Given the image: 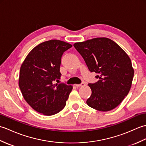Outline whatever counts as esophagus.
<instances>
[{
    "mask_svg": "<svg viewBox=\"0 0 146 146\" xmlns=\"http://www.w3.org/2000/svg\"><path fill=\"white\" fill-rule=\"evenodd\" d=\"M76 87H80V86H85V83H82L81 84H79V85H75Z\"/></svg>",
    "mask_w": 146,
    "mask_h": 146,
    "instance_id": "1",
    "label": "esophagus"
}]
</instances>
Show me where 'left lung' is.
<instances>
[{
	"instance_id": "8db88e82",
	"label": "left lung",
	"mask_w": 146,
	"mask_h": 146,
	"mask_svg": "<svg viewBox=\"0 0 146 146\" xmlns=\"http://www.w3.org/2000/svg\"><path fill=\"white\" fill-rule=\"evenodd\" d=\"M73 46L89 70L98 74L97 82L88 83L92 95L86 104L98 111L113 110L131 88L134 71L131 59L116 42L107 38H94Z\"/></svg>"
}]
</instances>
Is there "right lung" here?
<instances>
[{
  "label": "right lung",
  "mask_w": 146,
  "mask_h": 146,
  "mask_svg": "<svg viewBox=\"0 0 146 146\" xmlns=\"http://www.w3.org/2000/svg\"><path fill=\"white\" fill-rule=\"evenodd\" d=\"M72 45L56 39L43 42L27 54L20 69L19 85L34 110L45 115L60 112L66 105L71 85L54 84L60 79L61 59Z\"/></svg>",
  "instance_id": "right-lung-1"
}]
</instances>
